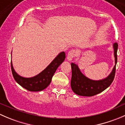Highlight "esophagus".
I'll use <instances>...</instances> for the list:
<instances>
[{"label":"esophagus","instance_id":"esophagus-1","mask_svg":"<svg viewBox=\"0 0 125 125\" xmlns=\"http://www.w3.org/2000/svg\"><path fill=\"white\" fill-rule=\"evenodd\" d=\"M75 55H76V51H75V50H71V51H69L68 53L67 60L68 61H71L73 58L75 56Z\"/></svg>","mask_w":125,"mask_h":125}]
</instances>
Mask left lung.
Segmentation results:
<instances>
[{
    "mask_svg": "<svg viewBox=\"0 0 125 125\" xmlns=\"http://www.w3.org/2000/svg\"><path fill=\"white\" fill-rule=\"evenodd\" d=\"M115 64L111 73L108 77L99 80H94L89 79L82 74L79 66L74 63H71L72 77L71 86L75 94L82 96L91 97L102 93L111 85L114 80L115 73V66L117 62V52L118 44H113Z\"/></svg>",
    "mask_w": 125,
    "mask_h": 125,
    "instance_id": "8db88e82",
    "label": "left lung"
}]
</instances>
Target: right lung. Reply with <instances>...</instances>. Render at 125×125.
Returning <instances> with one entry per match:
<instances>
[{
  "instance_id": "add662e5",
  "label": "right lung",
  "mask_w": 125,
  "mask_h": 125,
  "mask_svg": "<svg viewBox=\"0 0 125 125\" xmlns=\"http://www.w3.org/2000/svg\"><path fill=\"white\" fill-rule=\"evenodd\" d=\"M65 52L59 54L50 65L41 73L32 77H23L19 75L14 69L12 62H11L12 75L16 82L29 91H40L47 88L51 83L52 77L57 69L65 60Z\"/></svg>"
}]
</instances>
